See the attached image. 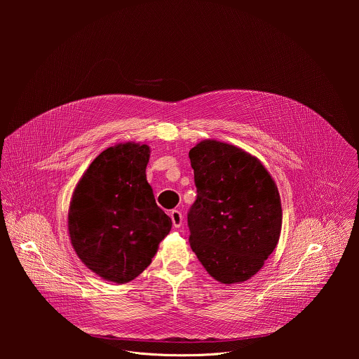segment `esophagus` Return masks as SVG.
I'll use <instances>...</instances> for the list:
<instances>
[{
  "instance_id": "34e87169",
  "label": "esophagus",
  "mask_w": 359,
  "mask_h": 359,
  "mask_svg": "<svg viewBox=\"0 0 359 359\" xmlns=\"http://www.w3.org/2000/svg\"><path fill=\"white\" fill-rule=\"evenodd\" d=\"M170 217H171L172 225H174L175 228H180V226L182 225V219H184V217H182L181 211H178V210H172V211L170 212Z\"/></svg>"
}]
</instances>
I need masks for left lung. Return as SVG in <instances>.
Returning a JSON list of instances; mask_svg holds the SVG:
<instances>
[{"label": "left lung", "instance_id": "8db88e82", "mask_svg": "<svg viewBox=\"0 0 359 359\" xmlns=\"http://www.w3.org/2000/svg\"><path fill=\"white\" fill-rule=\"evenodd\" d=\"M189 158L198 188L188 212L191 248L215 280L245 282L279 242L278 187L256 156L231 144L201 141Z\"/></svg>", "mask_w": 359, "mask_h": 359}]
</instances>
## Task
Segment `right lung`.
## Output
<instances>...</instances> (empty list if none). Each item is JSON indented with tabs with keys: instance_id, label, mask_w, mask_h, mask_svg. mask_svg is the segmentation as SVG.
Masks as SVG:
<instances>
[{
	"instance_id": "obj_1",
	"label": "right lung",
	"mask_w": 359,
	"mask_h": 359,
	"mask_svg": "<svg viewBox=\"0 0 359 359\" xmlns=\"http://www.w3.org/2000/svg\"><path fill=\"white\" fill-rule=\"evenodd\" d=\"M151 148L124 142L98 154L77 182L67 214L72 246L83 264L113 283L142 273L171 231L147 180Z\"/></svg>"
}]
</instances>
